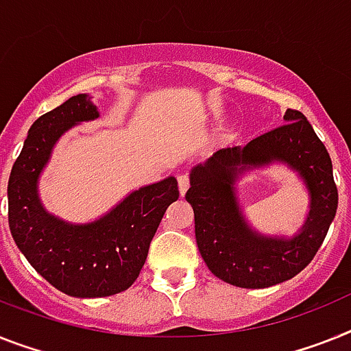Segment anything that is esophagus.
<instances>
[{
    "label": "esophagus",
    "mask_w": 351,
    "mask_h": 351,
    "mask_svg": "<svg viewBox=\"0 0 351 351\" xmlns=\"http://www.w3.org/2000/svg\"><path fill=\"white\" fill-rule=\"evenodd\" d=\"M178 189H180L182 196H185V193H187V189H189V176L187 175L178 176Z\"/></svg>",
    "instance_id": "1"
}]
</instances>
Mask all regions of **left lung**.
<instances>
[{
  "label": "left lung",
  "instance_id": "1",
  "mask_svg": "<svg viewBox=\"0 0 351 351\" xmlns=\"http://www.w3.org/2000/svg\"><path fill=\"white\" fill-rule=\"evenodd\" d=\"M285 125L246 146L219 149L191 169L185 199L194 210L196 243L208 269L226 284L264 289L308 266L337 210L330 155L302 112L287 108ZM282 163L309 193L308 217L294 236L258 232L243 214L237 182L250 170Z\"/></svg>",
  "mask_w": 351,
  "mask_h": 351
}]
</instances>
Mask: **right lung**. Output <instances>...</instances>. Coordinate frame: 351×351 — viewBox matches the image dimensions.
<instances>
[{
    "instance_id": "obj_1",
    "label": "right lung",
    "mask_w": 351,
    "mask_h": 351,
    "mask_svg": "<svg viewBox=\"0 0 351 351\" xmlns=\"http://www.w3.org/2000/svg\"><path fill=\"white\" fill-rule=\"evenodd\" d=\"M99 117L89 94L46 112L28 130L8 178V225L17 248L53 287L75 298H103L137 280L178 184L167 176L132 191L89 223L62 219L40 202L39 180L55 144L73 126Z\"/></svg>"
}]
</instances>
